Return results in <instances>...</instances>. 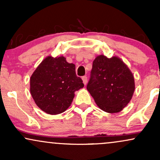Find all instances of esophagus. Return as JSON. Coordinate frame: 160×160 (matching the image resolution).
Wrapping results in <instances>:
<instances>
[{"mask_svg":"<svg viewBox=\"0 0 160 160\" xmlns=\"http://www.w3.org/2000/svg\"><path fill=\"white\" fill-rule=\"evenodd\" d=\"M82 82H83L84 85H86V83H87V77L83 76L82 78Z\"/></svg>","mask_w":160,"mask_h":160,"instance_id":"34e87169","label":"esophagus"}]
</instances>
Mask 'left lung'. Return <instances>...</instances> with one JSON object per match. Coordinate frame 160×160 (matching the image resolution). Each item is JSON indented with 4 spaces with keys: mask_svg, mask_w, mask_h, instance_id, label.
<instances>
[{
    "mask_svg": "<svg viewBox=\"0 0 160 160\" xmlns=\"http://www.w3.org/2000/svg\"><path fill=\"white\" fill-rule=\"evenodd\" d=\"M86 89L102 111L117 113L130 102L135 91L134 77L120 58L101 55L93 61Z\"/></svg>",
    "mask_w": 160,
    "mask_h": 160,
    "instance_id": "obj_1",
    "label": "left lung"
}]
</instances>
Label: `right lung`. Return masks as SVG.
<instances>
[{
    "label": "right lung",
    "instance_id": "obj_1",
    "mask_svg": "<svg viewBox=\"0 0 160 160\" xmlns=\"http://www.w3.org/2000/svg\"><path fill=\"white\" fill-rule=\"evenodd\" d=\"M30 91L37 105L49 114L65 111L72 102L74 92L84 86L76 75L75 65L64 56H48L33 73Z\"/></svg>",
    "mask_w": 160,
    "mask_h": 160
}]
</instances>
